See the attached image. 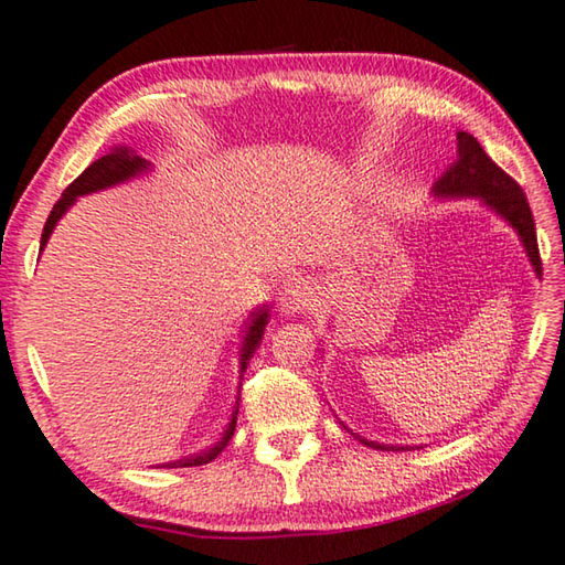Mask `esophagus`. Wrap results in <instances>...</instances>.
I'll return each mask as SVG.
<instances>
[{
    "label": "esophagus",
    "mask_w": 565,
    "mask_h": 565,
    "mask_svg": "<svg viewBox=\"0 0 565 565\" xmlns=\"http://www.w3.org/2000/svg\"><path fill=\"white\" fill-rule=\"evenodd\" d=\"M317 289L306 279H286L279 294V309L284 313H306L317 306Z\"/></svg>",
    "instance_id": "34e87169"
}]
</instances>
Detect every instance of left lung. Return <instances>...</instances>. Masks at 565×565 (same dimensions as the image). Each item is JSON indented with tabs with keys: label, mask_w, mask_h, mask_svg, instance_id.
<instances>
[{
	"label": "left lung",
	"mask_w": 565,
	"mask_h": 565,
	"mask_svg": "<svg viewBox=\"0 0 565 565\" xmlns=\"http://www.w3.org/2000/svg\"><path fill=\"white\" fill-rule=\"evenodd\" d=\"M434 191L441 196H478L491 209H495L503 218H509L511 226L519 232L525 252L531 256L535 274L541 276L543 264L529 199H525L523 189L515 184V179L505 174V171L486 154L483 147L478 145L471 134L458 131V161L436 181ZM359 441L386 451V446L371 444L366 438H359Z\"/></svg>",
	"instance_id": "8db88e82"
}]
</instances>
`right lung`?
Masks as SVG:
<instances>
[{
  "label": "right lung",
  "instance_id": "right-lung-1",
  "mask_svg": "<svg viewBox=\"0 0 565 565\" xmlns=\"http://www.w3.org/2000/svg\"><path fill=\"white\" fill-rule=\"evenodd\" d=\"M141 169H147V159H141V157L137 154V151H134V149L127 147V145L111 147L102 159L92 161V164H89L87 169H84L82 174L76 177L70 186L64 189V194H62L60 202L54 204L52 214H50V218H46V224H44V232H42V248H44V244H46V238H50L52 228H54L56 222H60V218L64 216L66 209H70V206L74 204L76 196L89 194V191H97V189L111 186V184H119V181L129 179V177H134V174H139ZM266 323H269V311H266L264 306H262V309H256V311L252 313V319H248L246 329H244V339H242V361H238V363H242V376H244V371H246L248 359L254 356L256 347H259V343H262ZM236 414H238V398H236V408H234V414H232V420H228L226 431L222 434V438H218V441H216L212 448H206V451H202V454L179 458V461H174V463H167V468H189V466H204V463H209V461H214V458L224 451L226 444L232 441L234 428H236Z\"/></svg>",
  "mask_w": 565,
  "mask_h": 565
}]
</instances>
